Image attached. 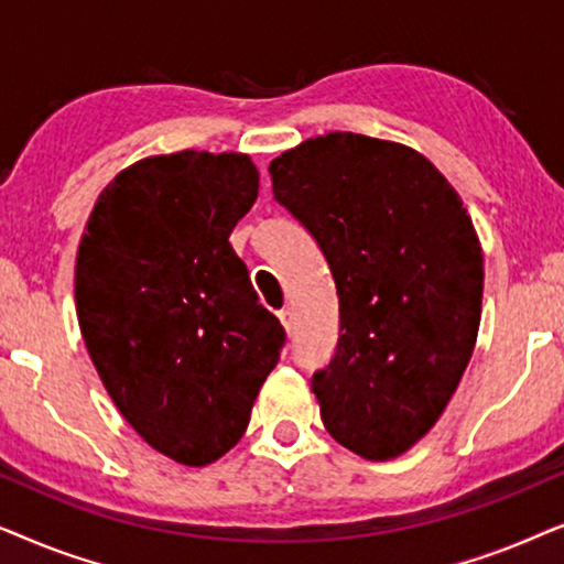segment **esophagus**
<instances>
[{
    "label": "esophagus",
    "mask_w": 564,
    "mask_h": 564,
    "mask_svg": "<svg viewBox=\"0 0 564 564\" xmlns=\"http://www.w3.org/2000/svg\"><path fill=\"white\" fill-rule=\"evenodd\" d=\"M280 321H282V326H284V330H288V334H292V330H295V318H292L290 307H282Z\"/></svg>",
    "instance_id": "34e87169"
}]
</instances>
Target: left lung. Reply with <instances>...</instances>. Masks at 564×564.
Segmentation results:
<instances>
[{
    "mask_svg": "<svg viewBox=\"0 0 564 564\" xmlns=\"http://www.w3.org/2000/svg\"><path fill=\"white\" fill-rule=\"evenodd\" d=\"M274 199L321 246L341 336L313 375L328 434L382 462L438 421L473 357L482 251L429 159L400 143L328 133L269 164Z\"/></svg>",
    "mask_w": 564,
    "mask_h": 564,
    "instance_id": "obj_1",
    "label": "left lung"
}]
</instances>
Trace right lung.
<instances>
[{
	"label": "right lung",
	"mask_w": 564,
	"mask_h": 564,
	"mask_svg": "<svg viewBox=\"0 0 564 564\" xmlns=\"http://www.w3.org/2000/svg\"><path fill=\"white\" fill-rule=\"evenodd\" d=\"M257 195L243 153L143 159L102 189L76 257L99 380L153 449L189 467L238 444L288 338L228 243Z\"/></svg>",
	"instance_id": "1"
}]
</instances>
